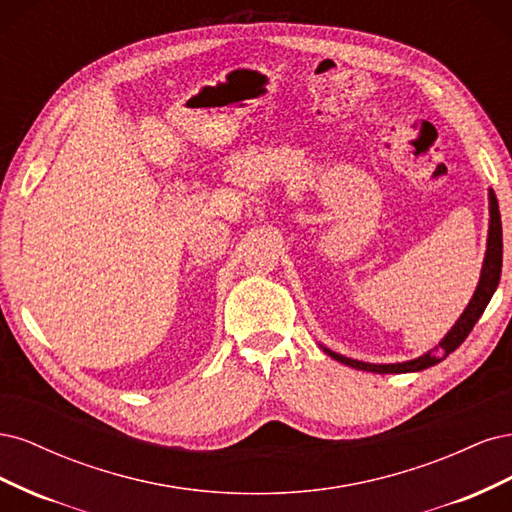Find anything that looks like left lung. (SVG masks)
<instances>
[{
	"instance_id": "left-lung-1",
	"label": "left lung",
	"mask_w": 512,
	"mask_h": 512,
	"mask_svg": "<svg viewBox=\"0 0 512 512\" xmlns=\"http://www.w3.org/2000/svg\"><path fill=\"white\" fill-rule=\"evenodd\" d=\"M500 273H502V220H500L498 198H495L493 190L489 188V232H487V252H485V260H483V269H480V280H478V286L472 294L468 307L463 309L459 320L453 324L451 331H448L440 339V344L436 348L421 354V356H416V359H412V361H404V363H365V361L348 359V356L337 354L329 348H324L322 344H320V348L327 352L331 359H335L339 363H344L352 369L374 371V374H410V371H421V369L438 365L446 354L455 352L463 344V339L470 335L478 318L483 316L495 288H498V284H500Z\"/></svg>"
}]
</instances>
